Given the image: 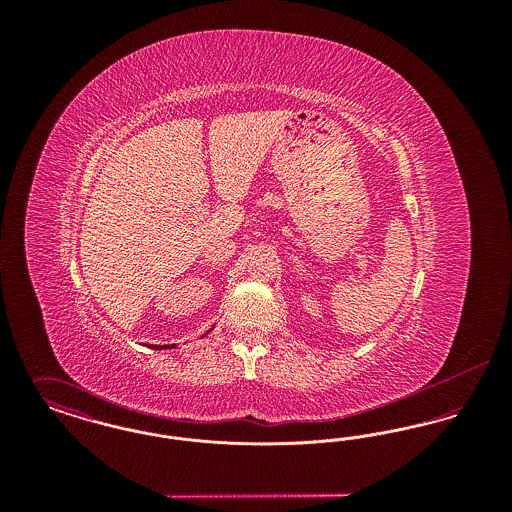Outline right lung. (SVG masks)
I'll return each instance as SVG.
<instances>
[{"mask_svg": "<svg viewBox=\"0 0 512 512\" xmlns=\"http://www.w3.org/2000/svg\"><path fill=\"white\" fill-rule=\"evenodd\" d=\"M153 347H155V349H167V345H165V347H159V345H153Z\"/></svg>", "mask_w": 512, "mask_h": 512, "instance_id": "1", "label": "right lung"}]
</instances>
